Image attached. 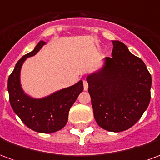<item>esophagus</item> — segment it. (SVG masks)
I'll use <instances>...</instances> for the list:
<instances>
[{
	"mask_svg": "<svg viewBox=\"0 0 160 160\" xmlns=\"http://www.w3.org/2000/svg\"><path fill=\"white\" fill-rule=\"evenodd\" d=\"M83 86H84V90L85 91L88 90V83H87V80H84L83 81Z\"/></svg>",
	"mask_w": 160,
	"mask_h": 160,
	"instance_id": "1",
	"label": "esophagus"
}]
</instances>
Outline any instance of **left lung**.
I'll list each match as a JSON object with an SVG mask.
<instances>
[{"label": "left lung", "mask_w": 160, "mask_h": 160, "mask_svg": "<svg viewBox=\"0 0 160 160\" xmlns=\"http://www.w3.org/2000/svg\"><path fill=\"white\" fill-rule=\"evenodd\" d=\"M112 57L102 68L87 77L94 118L111 132L128 129L148 109L152 77L143 61L124 43L113 40Z\"/></svg>", "instance_id": "1"}]
</instances>
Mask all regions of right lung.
<instances>
[{
    "label": "right lung",
    "instance_id": "1",
    "mask_svg": "<svg viewBox=\"0 0 160 160\" xmlns=\"http://www.w3.org/2000/svg\"><path fill=\"white\" fill-rule=\"evenodd\" d=\"M44 41H40L32 52L16 63L8 80L9 101L12 110L27 127L38 133L49 134L62 129L68 122V112L79 94L83 91V81L63 88L41 98H32L24 92L20 84V70L27 57L36 55Z\"/></svg>",
    "mask_w": 160,
    "mask_h": 160
}]
</instances>
